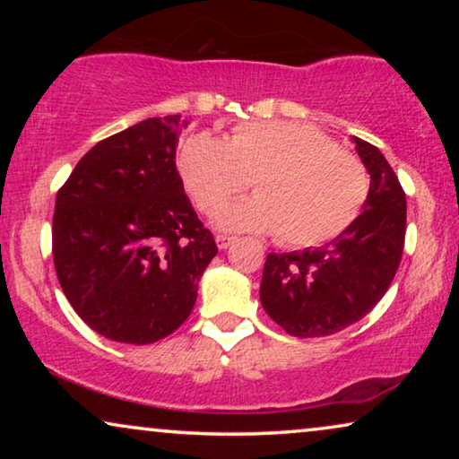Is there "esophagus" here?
Masks as SVG:
<instances>
[{"mask_svg": "<svg viewBox=\"0 0 459 459\" xmlns=\"http://www.w3.org/2000/svg\"><path fill=\"white\" fill-rule=\"evenodd\" d=\"M215 242H217V248H219V250H225V248H230L231 244H234V238H231V236H223V234H217V236H215Z\"/></svg>", "mask_w": 459, "mask_h": 459, "instance_id": "34e87169", "label": "esophagus"}]
</instances>
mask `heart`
I'll list each match as a JSON object with an SVG mask.
<instances>
[{"label":"heart","instance_id":"b5f03b06","mask_svg":"<svg viewBox=\"0 0 459 459\" xmlns=\"http://www.w3.org/2000/svg\"><path fill=\"white\" fill-rule=\"evenodd\" d=\"M178 173L198 211L215 212L254 179L257 196L219 211L217 228L278 234L286 247L336 240L366 204L368 171L355 156L300 121H250L219 137L181 142Z\"/></svg>","mask_w":459,"mask_h":459}]
</instances>
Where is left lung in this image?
I'll list each match as a JSON object with an SVG mask.
<instances>
[{"label": "left lung", "instance_id": "obj_1", "mask_svg": "<svg viewBox=\"0 0 459 459\" xmlns=\"http://www.w3.org/2000/svg\"><path fill=\"white\" fill-rule=\"evenodd\" d=\"M353 143L369 173L361 215L325 247L269 253L263 267V309L290 336H330L359 322L385 297L403 255V187L378 148Z\"/></svg>", "mask_w": 459, "mask_h": 459}]
</instances>
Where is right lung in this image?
Instances as JSON below:
<instances>
[{"instance_id":"obj_1","label":"right lung","mask_w":459,"mask_h":459,"mask_svg":"<svg viewBox=\"0 0 459 459\" xmlns=\"http://www.w3.org/2000/svg\"><path fill=\"white\" fill-rule=\"evenodd\" d=\"M179 115L98 142L56 196L52 253L77 316L108 341L150 344L179 328L217 255L175 167Z\"/></svg>"}]
</instances>
